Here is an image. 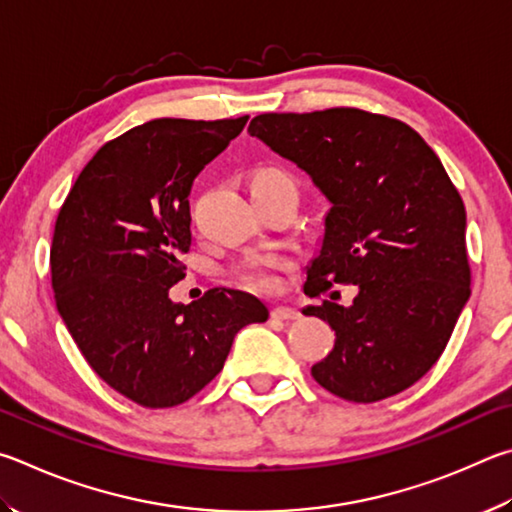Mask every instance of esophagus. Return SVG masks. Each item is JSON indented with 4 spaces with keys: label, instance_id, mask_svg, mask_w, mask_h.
Masks as SVG:
<instances>
[{
    "label": "esophagus",
    "instance_id": "1",
    "mask_svg": "<svg viewBox=\"0 0 512 512\" xmlns=\"http://www.w3.org/2000/svg\"><path fill=\"white\" fill-rule=\"evenodd\" d=\"M299 317H301V312L294 308H288V306H276L272 310V319H279V321H294Z\"/></svg>",
    "mask_w": 512,
    "mask_h": 512
}]
</instances>
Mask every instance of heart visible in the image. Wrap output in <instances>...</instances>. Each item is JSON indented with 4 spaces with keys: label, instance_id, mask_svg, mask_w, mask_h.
I'll return each instance as SVG.
<instances>
[{
    "label": "heart",
    "instance_id": "b5f03b06",
    "mask_svg": "<svg viewBox=\"0 0 512 512\" xmlns=\"http://www.w3.org/2000/svg\"><path fill=\"white\" fill-rule=\"evenodd\" d=\"M258 182H285V184H292L290 177L281 173V170L276 168H263L258 170L256 177H254V184ZM238 281L245 285L249 290H256V292H272L276 288V274L272 272V267L267 261H261V258H249V261L242 263L238 267Z\"/></svg>",
    "mask_w": 512,
    "mask_h": 512
}]
</instances>
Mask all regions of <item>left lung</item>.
<instances>
[{
  "label": "left lung",
  "mask_w": 512,
  "mask_h": 512,
  "mask_svg": "<svg viewBox=\"0 0 512 512\" xmlns=\"http://www.w3.org/2000/svg\"><path fill=\"white\" fill-rule=\"evenodd\" d=\"M249 134L308 173L330 204L306 294L357 285L351 306L303 308L335 330L312 378L351 402L409 389L470 299L465 206L441 159L407 123L355 107L258 114Z\"/></svg>",
  "instance_id": "obj_1"
}]
</instances>
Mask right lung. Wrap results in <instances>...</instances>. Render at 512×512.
<instances>
[{"mask_svg": "<svg viewBox=\"0 0 512 512\" xmlns=\"http://www.w3.org/2000/svg\"><path fill=\"white\" fill-rule=\"evenodd\" d=\"M247 119L137 125L89 159L58 213L51 283L60 317L98 378L141 407L193 398L222 371L238 330L270 317L240 290L168 297L186 270L193 179Z\"/></svg>", "mask_w": 512, "mask_h": 512, "instance_id": "add662e5", "label": "right lung"}]
</instances>
